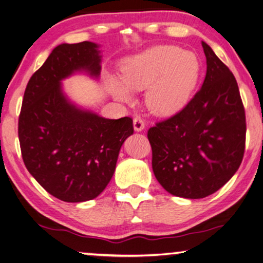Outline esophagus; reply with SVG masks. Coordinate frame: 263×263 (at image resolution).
<instances>
[{"mask_svg":"<svg viewBox=\"0 0 263 263\" xmlns=\"http://www.w3.org/2000/svg\"><path fill=\"white\" fill-rule=\"evenodd\" d=\"M133 127H135V131L140 132L145 128V122L141 117H136L133 119Z\"/></svg>","mask_w":263,"mask_h":263,"instance_id":"1","label":"esophagus"}]
</instances>
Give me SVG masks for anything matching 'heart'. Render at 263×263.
Masks as SVG:
<instances>
[{"label": "heart", "instance_id": "b5f03b06", "mask_svg": "<svg viewBox=\"0 0 263 263\" xmlns=\"http://www.w3.org/2000/svg\"><path fill=\"white\" fill-rule=\"evenodd\" d=\"M201 62L196 53L175 45H157L128 58L122 66L123 82L110 79L109 89L122 102L132 100V90H145L146 103L160 116L183 108L197 84Z\"/></svg>", "mask_w": 263, "mask_h": 263}]
</instances>
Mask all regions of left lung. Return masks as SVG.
Wrapping results in <instances>:
<instances>
[{
    "label": "left lung",
    "mask_w": 263,
    "mask_h": 263,
    "mask_svg": "<svg viewBox=\"0 0 263 263\" xmlns=\"http://www.w3.org/2000/svg\"><path fill=\"white\" fill-rule=\"evenodd\" d=\"M206 75L202 88L179 114L147 133L159 183L177 197L198 199L216 193L240 167L246 117L237 80L202 42Z\"/></svg>",
    "instance_id": "1"
}]
</instances>
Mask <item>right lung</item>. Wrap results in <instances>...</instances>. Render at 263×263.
Segmentation results:
<instances>
[{
    "instance_id": "1",
    "label": "right lung",
    "mask_w": 263,
    "mask_h": 263,
    "mask_svg": "<svg viewBox=\"0 0 263 263\" xmlns=\"http://www.w3.org/2000/svg\"><path fill=\"white\" fill-rule=\"evenodd\" d=\"M100 45L61 44L29 80L18 119L25 167L48 194L68 203L96 198L112 177L122 145L133 133L130 117L108 119L64 92L75 73L99 79Z\"/></svg>"
}]
</instances>
